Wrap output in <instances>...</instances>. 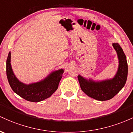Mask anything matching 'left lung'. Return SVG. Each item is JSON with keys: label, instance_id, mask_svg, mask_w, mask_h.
<instances>
[{"label": "left lung", "instance_id": "1", "mask_svg": "<svg viewBox=\"0 0 133 133\" xmlns=\"http://www.w3.org/2000/svg\"><path fill=\"white\" fill-rule=\"evenodd\" d=\"M119 59V66L117 73L113 78L103 81L95 82L84 78L78 75L80 87L88 96L100 101L111 99L121 90L126 82L128 77V63L123 49L118 43H113Z\"/></svg>", "mask_w": 133, "mask_h": 133}]
</instances>
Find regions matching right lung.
I'll return each mask as SVG.
<instances>
[{
  "mask_svg": "<svg viewBox=\"0 0 133 133\" xmlns=\"http://www.w3.org/2000/svg\"><path fill=\"white\" fill-rule=\"evenodd\" d=\"M63 72V69L53 71L44 80L26 85L21 82L13 73L10 65V52L7 56L6 74L10 87L15 93L30 102H40L50 97L57 90Z\"/></svg>",
  "mask_w": 133,
  "mask_h": 133,
  "instance_id": "1",
  "label": "right lung"
}]
</instances>
